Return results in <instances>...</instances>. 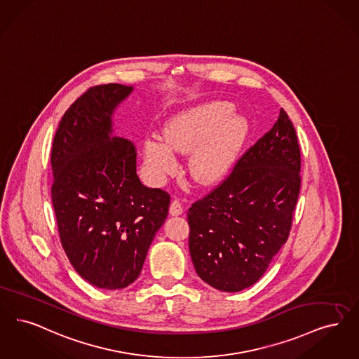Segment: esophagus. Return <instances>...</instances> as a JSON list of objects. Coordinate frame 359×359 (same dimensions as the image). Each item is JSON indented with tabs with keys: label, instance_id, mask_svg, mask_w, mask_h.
<instances>
[{
	"label": "esophagus",
	"instance_id": "esophagus-1",
	"mask_svg": "<svg viewBox=\"0 0 359 359\" xmlns=\"http://www.w3.org/2000/svg\"><path fill=\"white\" fill-rule=\"evenodd\" d=\"M170 214L172 216H179L183 214V205H182V203L177 201V199H175V201H171V205H170Z\"/></svg>",
	"mask_w": 359,
	"mask_h": 359
}]
</instances>
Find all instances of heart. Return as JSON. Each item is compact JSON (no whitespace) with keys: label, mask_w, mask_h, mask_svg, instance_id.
<instances>
[{"label":"heart","mask_w":359,"mask_h":359,"mask_svg":"<svg viewBox=\"0 0 359 359\" xmlns=\"http://www.w3.org/2000/svg\"><path fill=\"white\" fill-rule=\"evenodd\" d=\"M227 101H211L172 116L163 137L148 136L143 143L147 171L161 183L177 168L173 151L188 154V172L203 186L214 184L229 172L250 132L243 115L232 114Z\"/></svg>","instance_id":"b5f03b06"}]
</instances>
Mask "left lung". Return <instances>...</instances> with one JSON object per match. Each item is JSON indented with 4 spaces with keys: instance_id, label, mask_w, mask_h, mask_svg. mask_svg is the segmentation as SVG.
<instances>
[{
    "instance_id": "obj_1",
    "label": "left lung",
    "mask_w": 359,
    "mask_h": 359,
    "mask_svg": "<svg viewBox=\"0 0 359 359\" xmlns=\"http://www.w3.org/2000/svg\"><path fill=\"white\" fill-rule=\"evenodd\" d=\"M297 132L280 109L230 176L188 210L189 254L201 279L238 292L257 283L286 243L301 189Z\"/></svg>"
}]
</instances>
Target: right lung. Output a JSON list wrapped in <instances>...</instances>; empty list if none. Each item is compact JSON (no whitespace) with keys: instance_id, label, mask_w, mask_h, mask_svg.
<instances>
[{"instance_id":"1","label":"right lung","mask_w":359,"mask_h":359,"mask_svg":"<svg viewBox=\"0 0 359 359\" xmlns=\"http://www.w3.org/2000/svg\"><path fill=\"white\" fill-rule=\"evenodd\" d=\"M132 90L89 88L62 116L50 156L62 248L79 275L104 290L139 278L170 207L165 191L142 184L133 143L114 135V112Z\"/></svg>"}]
</instances>
